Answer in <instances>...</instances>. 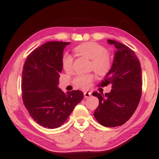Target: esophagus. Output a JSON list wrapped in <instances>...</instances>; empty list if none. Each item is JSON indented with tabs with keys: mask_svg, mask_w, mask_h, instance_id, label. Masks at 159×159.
I'll list each match as a JSON object with an SVG mask.
<instances>
[{
	"mask_svg": "<svg viewBox=\"0 0 159 159\" xmlns=\"http://www.w3.org/2000/svg\"><path fill=\"white\" fill-rule=\"evenodd\" d=\"M91 95V93L90 92H84V97L85 98H88Z\"/></svg>",
	"mask_w": 159,
	"mask_h": 159,
	"instance_id": "34e87169",
	"label": "esophagus"
}]
</instances>
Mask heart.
I'll return each mask as SVG.
<instances>
[{"instance_id": "1", "label": "heart", "mask_w": 159, "mask_h": 159, "mask_svg": "<svg viewBox=\"0 0 159 159\" xmlns=\"http://www.w3.org/2000/svg\"><path fill=\"white\" fill-rule=\"evenodd\" d=\"M75 51L91 59V68L98 75H105L111 66L110 58L103 46L95 42H86L75 48ZM62 66L64 70L70 71L72 68L73 58L71 54L65 53L62 56ZM93 80V75H80L74 80V83L78 88H87Z\"/></svg>"}]
</instances>
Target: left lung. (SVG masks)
Masks as SVG:
<instances>
[{"label":"left lung","mask_w":159,"mask_h":159,"mask_svg":"<svg viewBox=\"0 0 159 159\" xmlns=\"http://www.w3.org/2000/svg\"><path fill=\"white\" fill-rule=\"evenodd\" d=\"M107 41L116 50L112 66L100 86L111 84L112 89L105 95L93 93L99 100L94 116L104 127H114L125 124L135 111L142 93V75L140 61L132 50L116 40Z\"/></svg>","instance_id":"left-lung-1"}]
</instances>
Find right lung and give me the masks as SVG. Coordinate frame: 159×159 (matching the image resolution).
Wrapping results in <instances>:
<instances>
[{
    "label": "right lung",
    "mask_w": 159,
    "mask_h": 159,
    "mask_svg": "<svg viewBox=\"0 0 159 159\" xmlns=\"http://www.w3.org/2000/svg\"><path fill=\"white\" fill-rule=\"evenodd\" d=\"M69 43L48 42L30 53L22 71L24 105L32 118L55 129L67 120L84 97L80 90L64 93L58 88L63 52Z\"/></svg>",
    "instance_id": "1"
}]
</instances>
